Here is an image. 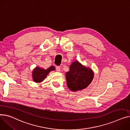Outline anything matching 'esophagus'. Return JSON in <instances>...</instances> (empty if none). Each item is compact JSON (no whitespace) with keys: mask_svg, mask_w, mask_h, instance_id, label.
<instances>
[{"mask_svg":"<svg viewBox=\"0 0 130 130\" xmlns=\"http://www.w3.org/2000/svg\"><path fill=\"white\" fill-rule=\"evenodd\" d=\"M56 70L57 72H60V67L59 66H56Z\"/></svg>","mask_w":130,"mask_h":130,"instance_id":"esophagus-1","label":"esophagus"}]
</instances>
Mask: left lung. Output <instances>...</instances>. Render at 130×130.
Returning <instances> with one entry per match:
<instances>
[{"label": "left lung", "instance_id": "obj_1", "mask_svg": "<svg viewBox=\"0 0 130 130\" xmlns=\"http://www.w3.org/2000/svg\"><path fill=\"white\" fill-rule=\"evenodd\" d=\"M93 73L89 68H86L78 61L70 66V71L66 74L67 87L72 91L86 88L91 83Z\"/></svg>", "mask_w": 130, "mask_h": 130}]
</instances>
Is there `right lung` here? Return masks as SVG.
<instances>
[{"mask_svg": "<svg viewBox=\"0 0 130 130\" xmlns=\"http://www.w3.org/2000/svg\"><path fill=\"white\" fill-rule=\"evenodd\" d=\"M55 70V67L53 66H51L47 70L41 68L40 67H36L33 71L32 77L34 82L36 83H40L44 80L49 72L51 71Z\"/></svg>", "mask_w": 130, "mask_h": 130, "instance_id": "obj_1", "label": "right lung"}]
</instances>
